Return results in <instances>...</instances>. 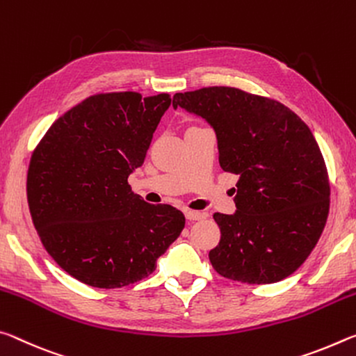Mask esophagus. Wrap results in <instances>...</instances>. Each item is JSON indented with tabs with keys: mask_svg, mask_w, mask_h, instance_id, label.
Listing matches in <instances>:
<instances>
[{
	"mask_svg": "<svg viewBox=\"0 0 356 356\" xmlns=\"http://www.w3.org/2000/svg\"><path fill=\"white\" fill-rule=\"evenodd\" d=\"M184 216H186V219H189V220H200V219L205 218V213L192 211V209H186Z\"/></svg>",
	"mask_w": 356,
	"mask_h": 356,
	"instance_id": "obj_1",
	"label": "esophagus"
}]
</instances>
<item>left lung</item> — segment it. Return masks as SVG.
Masks as SVG:
<instances>
[{
  "mask_svg": "<svg viewBox=\"0 0 356 356\" xmlns=\"http://www.w3.org/2000/svg\"><path fill=\"white\" fill-rule=\"evenodd\" d=\"M178 107L213 127L220 167L238 175L235 213L213 216V268L244 284L282 281L309 257L328 218V173L311 129L284 104L230 86L177 92Z\"/></svg>",
  "mask_w": 356,
  "mask_h": 356,
  "instance_id": "left-lung-1",
  "label": "left lung"
}]
</instances>
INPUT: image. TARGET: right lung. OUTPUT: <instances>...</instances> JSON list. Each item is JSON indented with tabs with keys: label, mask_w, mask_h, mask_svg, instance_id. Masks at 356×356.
Here are the masks:
<instances>
[{
	"label": "right lung",
	"mask_w": 356,
	"mask_h": 356,
	"mask_svg": "<svg viewBox=\"0 0 356 356\" xmlns=\"http://www.w3.org/2000/svg\"><path fill=\"white\" fill-rule=\"evenodd\" d=\"M170 102L167 92L91 96L34 149L26 178L33 224L50 257L77 281L97 289L142 281L184 229L179 209L149 205L127 183Z\"/></svg>",
	"instance_id": "1"
}]
</instances>
